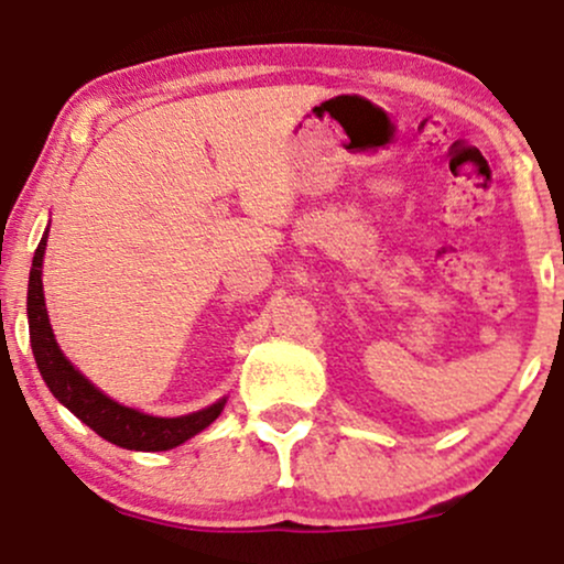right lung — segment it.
<instances>
[{
    "mask_svg": "<svg viewBox=\"0 0 564 564\" xmlns=\"http://www.w3.org/2000/svg\"><path fill=\"white\" fill-rule=\"evenodd\" d=\"M47 232L44 230L42 241H39L34 251V262H31L29 275V332H31V349L39 366V373L47 381L50 392L61 400L63 405L82 419L89 430L108 443L119 445L127 451H170L177 448L180 443L198 435L206 430L215 419L223 413L225 400L204 408V411L187 413V416L177 419H161L148 416V413L134 411L116 400L108 398L89 384L74 366L68 364L66 355L57 347L53 328H50L47 307H44V291H42V260H44V246H47Z\"/></svg>",
    "mask_w": 564,
    "mask_h": 564,
    "instance_id": "add662e5",
    "label": "right lung"
}]
</instances>
